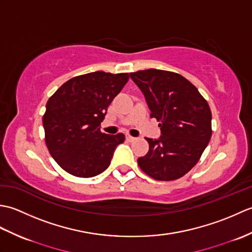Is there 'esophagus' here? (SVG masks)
<instances>
[{
	"label": "esophagus",
	"mask_w": 252,
	"mask_h": 252,
	"mask_svg": "<svg viewBox=\"0 0 252 252\" xmlns=\"http://www.w3.org/2000/svg\"><path fill=\"white\" fill-rule=\"evenodd\" d=\"M126 140L129 141V142H133V141H135L136 138H135V137H133V136H131V135H129V134H127V135H126Z\"/></svg>",
	"instance_id": "34e87169"
}]
</instances>
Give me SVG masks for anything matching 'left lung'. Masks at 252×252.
<instances>
[{"mask_svg":"<svg viewBox=\"0 0 252 252\" xmlns=\"http://www.w3.org/2000/svg\"><path fill=\"white\" fill-rule=\"evenodd\" d=\"M130 77L161 130L158 140L146 137L149 151L137 163L157 181L180 179L198 162L210 141V107L195 85L179 73L147 69Z\"/></svg>","mask_w":252,"mask_h":252,"instance_id":"1","label":"left lung"}]
</instances>
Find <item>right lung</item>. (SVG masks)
<instances>
[{"mask_svg": "<svg viewBox=\"0 0 252 252\" xmlns=\"http://www.w3.org/2000/svg\"><path fill=\"white\" fill-rule=\"evenodd\" d=\"M129 80V73L95 71L63 83L47 100L43 116L45 143L62 169L92 178L109 167L125 134L100 132L107 108Z\"/></svg>", "mask_w": 252, "mask_h": 252, "instance_id": "obj_1", "label": "right lung"}]
</instances>
